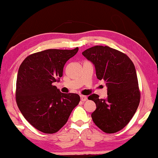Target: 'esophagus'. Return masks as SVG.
I'll return each mask as SVG.
<instances>
[{
  "label": "esophagus",
  "instance_id": "obj_1",
  "mask_svg": "<svg viewBox=\"0 0 158 158\" xmlns=\"http://www.w3.org/2000/svg\"><path fill=\"white\" fill-rule=\"evenodd\" d=\"M80 98H81V100L82 102H85L87 99V97L84 96V95H80Z\"/></svg>",
  "mask_w": 158,
  "mask_h": 158
}]
</instances>
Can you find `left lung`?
Listing matches in <instances>:
<instances>
[{
    "label": "left lung",
    "mask_w": 158,
    "mask_h": 158,
    "mask_svg": "<svg viewBox=\"0 0 158 158\" xmlns=\"http://www.w3.org/2000/svg\"><path fill=\"white\" fill-rule=\"evenodd\" d=\"M82 55L94 64L97 79L104 80L107 87L106 98L99 99L96 94L88 97L97 106L92 120L104 132H118L134 116L140 99L134 64L126 54L106 46H93Z\"/></svg>",
    "instance_id": "left-lung-1"
}]
</instances>
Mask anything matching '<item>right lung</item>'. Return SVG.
Segmentation results:
<instances>
[{"instance_id":"1","label":"right lung","mask_w":158,"mask_h":158,"mask_svg":"<svg viewBox=\"0 0 158 158\" xmlns=\"http://www.w3.org/2000/svg\"><path fill=\"white\" fill-rule=\"evenodd\" d=\"M72 50L47 49L24 59L16 80V103L26 120L42 132L59 131L78 105L77 94H64L54 82L63 74L64 64L78 52Z\"/></svg>"}]
</instances>
